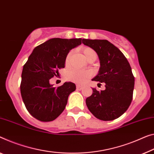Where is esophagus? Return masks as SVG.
Returning <instances> with one entry per match:
<instances>
[{
	"instance_id": "esophagus-1",
	"label": "esophagus",
	"mask_w": 154,
	"mask_h": 154,
	"mask_svg": "<svg viewBox=\"0 0 154 154\" xmlns=\"http://www.w3.org/2000/svg\"><path fill=\"white\" fill-rule=\"evenodd\" d=\"M82 88H83V87L81 86V85H76V89H78V90H81Z\"/></svg>"
}]
</instances>
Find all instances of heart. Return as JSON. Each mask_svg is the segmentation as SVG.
<instances>
[{
    "mask_svg": "<svg viewBox=\"0 0 154 154\" xmlns=\"http://www.w3.org/2000/svg\"><path fill=\"white\" fill-rule=\"evenodd\" d=\"M95 53L93 49L89 47L85 48L83 50V54L85 58H87L91 54ZM72 55V51L67 54V58H66V63L68 62L69 60V58ZM93 75V72L91 70H80L77 69H72L68 71L67 74V79L77 83L82 84L84 82H87L89 78H91Z\"/></svg>",
    "mask_w": 154,
    "mask_h": 154,
    "instance_id": "obj_1",
    "label": "heart"
}]
</instances>
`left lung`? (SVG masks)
<instances>
[{
	"instance_id": "left-lung-1",
	"label": "left lung",
	"mask_w": 154,
	"mask_h": 154,
	"mask_svg": "<svg viewBox=\"0 0 154 154\" xmlns=\"http://www.w3.org/2000/svg\"><path fill=\"white\" fill-rule=\"evenodd\" d=\"M82 43L93 49L100 60L98 74L92 80L105 84V90L93 88L86 105L94 116L101 120H113L126 112L131 103L134 76L131 66L118 47L107 40L83 39Z\"/></svg>"
}]
</instances>
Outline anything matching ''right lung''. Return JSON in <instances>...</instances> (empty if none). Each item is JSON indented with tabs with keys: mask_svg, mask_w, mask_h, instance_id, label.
<instances>
[{
	"mask_svg": "<svg viewBox=\"0 0 154 154\" xmlns=\"http://www.w3.org/2000/svg\"><path fill=\"white\" fill-rule=\"evenodd\" d=\"M82 40L49 39L35 47L23 66L21 96L28 112L40 121H52L58 117L65 109L69 95L75 90L73 82L54 87L49 80L59 75L58 69L65 67L68 53Z\"/></svg>",
	"mask_w": 154,
	"mask_h": 154,
	"instance_id": "1",
	"label": "right lung"
}]
</instances>
